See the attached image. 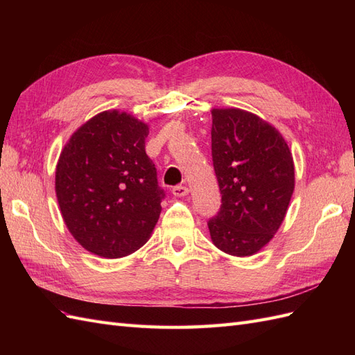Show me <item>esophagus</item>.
<instances>
[{
    "label": "esophagus",
    "instance_id": "1",
    "mask_svg": "<svg viewBox=\"0 0 355 355\" xmlns=\"http://www.w3.org/2000/svg\"><path fill=\"white\" fill-rule=\"evenodd\" d=\"M189 192V189L185 185H176L173 188V196L175 197H185Z\"/></svg>",
    "mask_w": 355,
    "mask_h": 355
}]
</instances>
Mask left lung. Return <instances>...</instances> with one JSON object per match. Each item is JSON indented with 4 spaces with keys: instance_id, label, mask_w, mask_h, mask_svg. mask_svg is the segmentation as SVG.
Instances as JSON below:
<instances>
[{
    "instance_id": "left-lung-1",
    "label": "left lung",
    "mask_w": 355,
    "mask_h": 355,
    "mask_svg": "<svg viewBox=\"0 0 355 355\" xmlns=\"http://www.w3.org/2000/svg\"><path fill=\"white\" fill-rule=\"evenodd\" d=\"M211 157L222 194L209 220L213 244L231 256L256 254L272 240L295 191V163L282 133L253 112L211 110Z\"/></svg>"
}]
</instances>
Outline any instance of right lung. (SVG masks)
Here are the masks:
<instances>
[{"mask_svg":"<svg viewBox=\"0 0 355 355\" xmlns=\"http://www.w3.org/2000/svg\"><path fill=\"white\" fill-rule=\"evenodd\" d=\"M146 123L103 111L72 133L56 166L55 189L63 222L85 250L118 259L149 240L164 191L145 153Z\"/></svg>","mask_w":355,"mask_h":355,"instance_id":"1","label":"right lung"}]
</instances>
